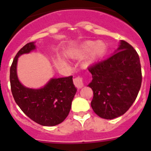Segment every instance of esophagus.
Returning <instances> with one entry per match:
<instances>
[{"instance_id":"obj_1","label":"esophagus","mask_w":151,"mask_h":151,"mask_svg":"<svg viewBox=\"0 0 151 151\" xmlns=\"http://www.w3.org/2000/svg\"><path fill=\"white\" fill-rule=\"evenodd\" d=\"M74 84L76 87H77L78 88H81L82 87H83L84 85V83H83V78L80 76H78V77H75L74 79Z\"/></svg>"}]
</instances>
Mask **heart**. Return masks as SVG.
<instances>
[{
	"label": "heart",
	"mask_w": 151,
	"mask_h": 151,
	"mask_svg": "<svg viewBox=\"0 0 151 151\" xmlns=\"http://www.w3.org/2000/svg\"><path fill=\"white\" fill-rule=\"evenodd\" d=\"M91 52V56L93 59L101 57L104 54L106 50V45L104 42H93V41H87L81 45L80 52L82 54H86Z\"/></svg>",
	"instance_id": "1"
}]
</instances>
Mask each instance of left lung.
Wrapping results in <instances>:
<instances>
[{
    "instance_id": "left-lung-1",
    "label": "left lung",
    "mask_w": 151,
    "mask_h": 151,
    "mask_svg": "<svg viewBox=\"0 0 151 151\" xmlns=\"http://www.w3.org/2000/svg\"><path fill=\"white\" fill-rule=\"evenodd\" d=\"M118 51L88 67L93 77L88 85L93 92L91 107L104 119H113L126 112L142 84L140 60L136 50L121 40Z\"/></svg>"
}]
</instances>
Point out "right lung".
Segmentation results:
<instances>
[{"label":"right lung","mask_w":151,"mask_h":151,"mask_svg":"<svg viewBox=\"0 0 151 151\" xmlns=\"http://www.w3.org/2000/svg\"><path fill=\"white\" fill-rule=\"evenodd\" d=\"M34 49V43L30 42L17 53L10 68L11 90L14 101L32 121L42 126H55L68 116L77 89L72 76L52 79L41 89L25 88L21 84L17 75L18 57Z\"/></svg>","instance_id":"right-lung-1"}]
</instances>
